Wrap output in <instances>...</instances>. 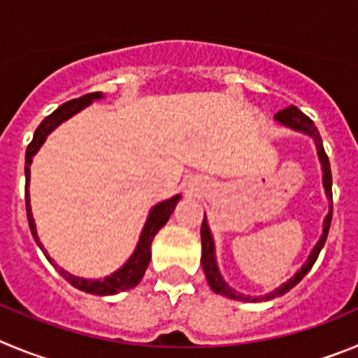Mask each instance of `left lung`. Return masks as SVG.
<instances>
[{
    "mask_svg": "<svg viewBox=\"0 0 358 358\" xmlns=\"http://www.w3.org/2000/svg\"><path fill=\"white\" fill-rule=\"evenodd\" d=\"M275 119L278 121V123H282L283 127H289V128H292V130L301 131V134L312 137V141H314V144H315V150H317V157H320L321 167H323L324 192H327L328 199H331L330 162H328V157H327V153H324V148H323V141H321V135H320V131H317V128H315L314 121H312L310 117H307V115L299 110L298 107H294V105H291V107L280 110L278 114L275 115ZM330 223H331V207H330V212H328V215L324 217L323 235H321L320 241H317V244H315L314 250H312V253L308 255L307 262L299 267L292 278H289L287 282L282 283V285H280V287H276L275 291L267 292V294H264V296H244V294H241V292L234 291V289H231L230 285L224 282L223 276H221V273H219L217 262H215L214 239H212V234H210V228H208L207 217H203V223H201V266H203V271H205V276H207V280H208V285H210L212 291L217 292V294H223L230 299H237V301H250V303H257V301H269V299H275V298H278V296H283L285 292L291 291L294 285H298V283L303 280V276L312 269L314 262L317 260V257H320L321 248H323L324 243H327L328 230H330Z\"/></svg>",
    "mask_w": 358,
    "mask_h": 358,
    "instance_id": "8db88e82",
    "label": "left lung"
}]
</instances>
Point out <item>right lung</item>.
<instances>
[{
  "label": "right lung",
  "mask_w": 358,
  "mask_h": 358,
  "mask_svg": "<svg viewBox=\"0 0 358 358\" xmlns=\"http://www.w3.org/2000/svg\"><path fill=\"white\" fill-rule=\"evenodd\" d=\"M101 92H91V94H85L82 98L71 99V101L60 105L53 114L48 115L43 123L38 124L37 130L34 134V139L28 144L27 148V159H24V176H27V185H24V196H27V214H28V224H30L31 235H34L35 243L38 244V248L44 251L46 259L53 264V260L50 259V255L44 250L43 243L38 241L37 228H35L34 215H31V207H30V192H28V185H30V166L31 160H34V155L38 151V148L43 146L44 141H46L48 135L59 127L60 123L67 121L71 115H75L76 112H80L82 108H85L87 105H91L94 99H101ZM182 196L176 194L173 198L166 199V201L157 203L155 207L150 210V215L146 219V224L143 228V234L139 237V243H137V248L131 253L130 259L124 262L123 267H119L117 271H114L112 275L105 276V278L99 280H91V278H80V276L71 275V273L64 271L62 267H59V273L67 280V282L73 285V287L80 289L83 292H89V294H98V296H108V294H117L121 291H128V289L135 287L137 283L143 280L144 271L148 269V264H150L151 259V243H153V237L159 234L160 228L167 223L169 215L175 210L176 203L180 201Z\"/></svg>",
  "instance_id": "add662e5"
}]
</instances>
